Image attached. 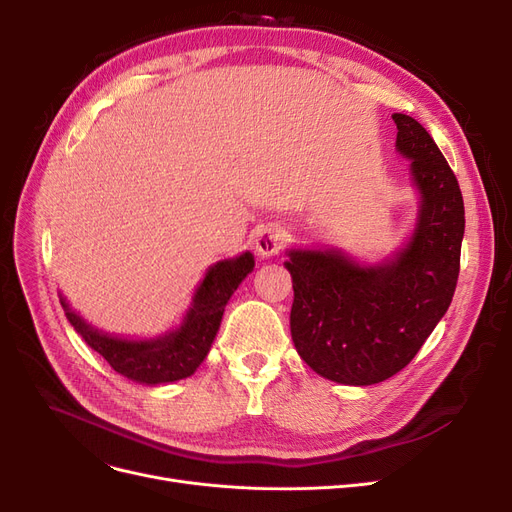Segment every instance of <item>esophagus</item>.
<instances>
[{
    "label": "esophagus",
    "instance_id": "obj_1",
    "mask_svg": "<svg viewBox=\"0 0 512 512\" xmlns=\"http://www.w3.org/2000/svg\"><path fill=\"white\" fill-rule=\"evenodd\" d=\"M282 245H284V232L276 226L261 228V232L257 234V240H255L257 255L265 257V259L276 257L282 251Z\"/></svg>",
    "mask_w": 512,
    "mask_h": 512
}]
</instances>
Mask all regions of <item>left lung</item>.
I'll return each mask as SVG.
<instances>
[{"mask_svg":"<svg viewBox=\"0 0 512 512\" xmlns=\"http://www.w3.org/2000/svg\"><path fill=\"white\" fill-rule=\"evenodd\" d=\"M392 120L396 149L411 159L421 195L407 247L378 265H359L336 249L288 251L284 263L294 290V346L315 373L348 386L384 382L411 363L450 307L461 270L459 180L415 118Z\"/></svg>","mask_w":512,"mask_h":512,"instance_id":"8db88e82","label":"left lung"}]
</instances>
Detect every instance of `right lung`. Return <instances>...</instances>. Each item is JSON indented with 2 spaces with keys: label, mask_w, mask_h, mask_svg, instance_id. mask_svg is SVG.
I'll return each mask as SVG.
<instances>
[{
  "label": "right lung",
  "mask_w": 512,
  "mask_h": 512,
  "mask_svg": "<svg viewBox=\"0 0 512 512\" xmlns=\"http://www.w3.org/2000/svg\"><path fill=\"white\" fill-rule=\"evenodd\" d=\"M253 267L255 259L249 251L236 259H224L211 265L195 292L191 309L182 319V326L153 340L107 336L78 317L64 297L60 301L74 330L114 367V371L139 384H168L188 378L203 363L220 330L226 303L238 284L253 272Z\"/></svg>",
  "instance_id": "obj_1"
}]
</instances>
